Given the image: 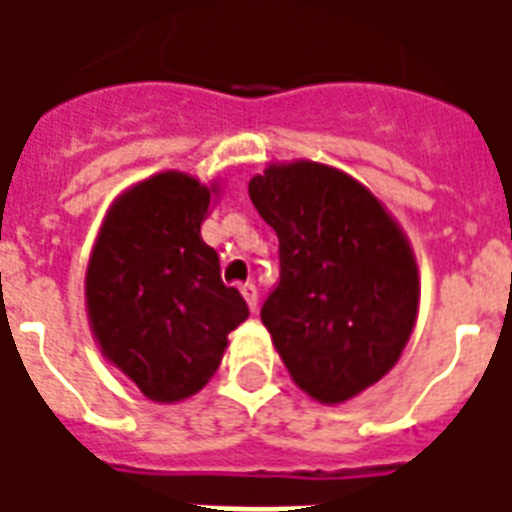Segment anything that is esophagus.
Returning a JSON list of instances; mask_svg holds the SVG:
<instances>
[{"instance_id": "1", "label": "esophagus", "mask_w": 512, "mask_h": 512, "mask_svg": "<svg viewBox=\"0 0 512 512\" xmlns=\"http://www.w3.org/2000/svg\"><path fill=\"white\" fill-rule=\"evenodd\" d=\"M241 293H244L246 304H249V310L257 312V301H260V296H257V288L252 285V282H246V285H241Z\"/></svg>"}]
</instances>
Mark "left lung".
<instances>
[{"label": "left lung", "instance_id": "1", "mask_svg": "<svg viewBox=\"0 0 512 512\" xmlns=\"http://www.w3.org/2000/svg\"><path fill=\"white\" fill-rule=\"evenodd\" d=\"M279 238V285L260 310L293 381L343 403L386 376L417 321V263L389 213L345 172L315 161L249 180Z\"/></svg>", "mask_w": 512, "mask_h": 512}]
</instances>
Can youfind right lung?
I'll list each match as a JSON object with an SVG mask.
<instances>
[{
  "mask_svg": "<svg viewBox=\"0 0 512 512\" xmlns=\"http://www.w3.org/2000/svg\"><path fill=\"white\" fill-rule=\"evenodd\" d=\"M211 189L161 172L112 205L87 266V307L109 362L139 392L175 403L200 392L222 362L227 334L249 318L222 282L200 224Z\"/></svg>",
  "mask_w": 512,
  "mask_h": 512,
  "instance_id": "add662e5",
  "label": "right lung"
}]
</instances>
